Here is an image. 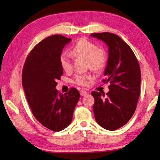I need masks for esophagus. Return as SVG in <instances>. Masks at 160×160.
Segmentation results:
<instances>
[{"mask_svg": "<svg viewBox=\"0 0 160 160\" xmlns=\"http://www.w3.org/2000/svg\"><path fill=\"white\" fill-rule=\"evenodd\" d=\"M87 94V92L86 91H84V90H81V91H80V95H81L82 97L85 96Z\"/></svg>", "mask_w": 160, "mask_h": 160, "instance_id": "34e87169", "label": "esophagus"}]
</instances>
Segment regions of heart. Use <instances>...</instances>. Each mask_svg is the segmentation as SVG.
I'll return each mask as SVG.
<instances>
[{"instance_id":"b5f03b06","label":"heart","mask_w":160,"mask_h":160,"mask_svg":"<svg viewBox=\"0 0 160 160\" xmlns=\"http://www.w3.org/2000/svg\"><path fill=\"white\" fill-rule=\"evenodd\" d=\"M70 53L73 56H81L87 59L88 65L94 71L102 69L106 63L107 54L101 48H97V45L86 39L80 40L71 49ZM62 68L65 71H69L72 69V57L69 53H63L59 58ZM93 79L91 74L77 75L74 78L75 83L85 86L89 81Z\"/></svg>"}]
</instances>
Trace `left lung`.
I'll list each match as a JSON object with an SVG mask.
<instances>
[{"mask_svg": "<svg viewBox=\"0 0 160 160\" xmlns=\"http://www.w3.org/2000/svg\"><path fill=\"white\" fill-rule=\"evenodd\" d=\"M108 46V60L102 81L109 82L107 97L93 91V112L97 122L104 129L115 130L127 123L136 108L140 95L141 72L136 57L130 46L117 34L94 33ZM104 97V95H102Z\"/></svg>", "mask_w": 160, "mask_h": 160, "instance_id": "1", "label": "left lung"}]
</instances>
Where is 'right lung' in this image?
<instances>
[{
    "instance_id": "right-lung-1",
    "label": "right lung",
    "mask_w": 160,
    "mask_h": 160,
    "mask_svg": "<svg viewBox=\"0 0 160 160\" xmlns=\"http://www.w3.org/2000/svg\"><path fill=\"white\" fill-rule=\"evenodd\" d=\"M71 41V38L62 35L46 38L32 49L22 70V86L33 115L54 132L61 131L71 124L80 97L75 88L64 95L56 89V80L63 73L59 58L63 48Z\"/></svg>"
}]
</instances>
